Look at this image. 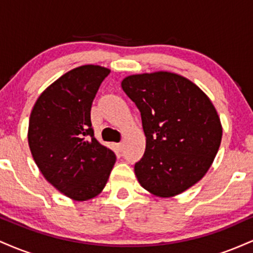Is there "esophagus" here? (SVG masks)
<instances>
[{
    "instance_id": "1",
    "label": "esophagus",
    "mask_w": 253,
    "mask_h": 253,
    "mask_svg": "<svg viewBox=\"0 0 253 253\" xmlns=\"http://www.w3.org/2000/svg\"><path fill=\"white\" fill-rule=\"evenodd\" d=\"M117 149L119 150V151H121L124 149V144L123 143H119V144H117Z\"/></svg>"
}]
</instances>
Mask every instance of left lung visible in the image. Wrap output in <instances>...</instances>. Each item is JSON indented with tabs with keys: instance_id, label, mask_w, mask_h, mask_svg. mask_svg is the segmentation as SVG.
<instances>
[{
	"instance_id": "8db88e82",
	"label": "left lung",
	"mask_w": 253,
	"mask_h": 253,
	"mask_svg": "<svg viewBox=\"0 0 253 253\" xmlns=\"http://www.w3.org/2000/svg\"><path fill=\"white\" fill-rule=\"evenodd\" d=\"M141 115L146 149L134 172L153 195L171 197L193 187L215 158L222 127L196 84L168 71L132 75L121 82Z\"/></svg>"
}]
</instances>
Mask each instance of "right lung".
Segmentation results:
<instances>
[{"mask_svg": "<svg viewBox=\"0 0 253 253\" xmlns=\"http://www.w3.org/2000/svg\"><path fill=\"white\" fill-rule=\"evenodd\" d=\"M109 69L83 65L46 88L32 109L28 145L34 162L64 195L86 201L102 191L114 152L94 136L90 110Z\"/></svg>", "mask_w": 253, "mask_h": 253, "instance_id": "add662e5", "label": "right lung"}]
</instances>
